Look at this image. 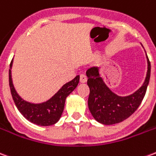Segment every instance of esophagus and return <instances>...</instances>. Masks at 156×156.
Instances as JSON below:
<instances>
[{
    "label": "esophagus",
    "instance_id": "obj_1",
    "mask_svg": "<svg viewBox=\"0 0 156 156\" xmlns=\"http://www.w3.org/2000/svg\"><path fill=\"white\" fill-rule=\"evenodd\" d=\"M87 77H86V75L85 74H81L80 75V82L81 83H85V82H87Z\"/></svg>",
    "mask_w": 156,
    "mask_h": 156
}]
</instances>
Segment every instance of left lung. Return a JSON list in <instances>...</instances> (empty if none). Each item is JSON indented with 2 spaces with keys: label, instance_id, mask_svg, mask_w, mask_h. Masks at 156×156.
Wrapping results in <instances>:
<instances>
[{
  "label": "left lung",
  "instance_id": "1",
  "mask_svg": "<svg viewBox=\"0 0 156 156\" xmlns=\"http://www.w3.org/2000/svg\"><path fill=\"white\" fill-rule=\"evenodd\" d=\"M147 57L148 71L144 84L133 94L118 96L106 86L99 74L98 67L88 68L86 72L89 87L88 108L96 120L109 125L120 123L134 114L144 98L151 78V62Z\"/></svg>",
  "mask_w": 156,
  "mask_h": 156
}]
</instances>
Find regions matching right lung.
<instances>
[{"label": "right lung", "mask_w": 156, "mask_h": 156, "mask_svg": "<svg viewBox=\"0 0 156 156\" xmlns=\"http://www.w3.org/2000/svg\"><path fill=\"white\" fill-rule=\"evenodd\" d=\"M12 60L9 69V85L12 98L16 108L24 117L33 124L41 126H49L56 124L63 112L65 100L68 95L74 90L79 82V76H76L72 81L62 87L56 94L42 104H31L23 100L15 90L12 79Z\"/></svg>", "instance_id": "1"}]
</instances>
